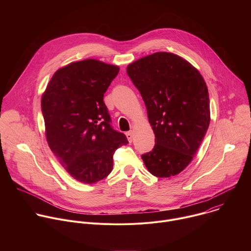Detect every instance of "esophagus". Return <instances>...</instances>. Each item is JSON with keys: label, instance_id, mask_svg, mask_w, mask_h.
<instances>
[{"label": "esophagus", "instance_id": "obj_1", "mask_svg": "<svg viewBox=\"0 0 251 251\" xmlns=\"http://www.w3.org/2000/svg\"><path fill=\"white\" fill-rule=\"evenodd\" d=\"M133 134H134V132H133L132 130H130V131H128V132L126 133V137H127V139H128V141H129V142H132Z\"/></svg>", "mask_w": 251, "mask_h": 251}]
</instances>
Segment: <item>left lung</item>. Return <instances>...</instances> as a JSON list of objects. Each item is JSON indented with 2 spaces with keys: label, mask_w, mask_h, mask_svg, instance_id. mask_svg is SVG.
<instances>
[{
  "label": "left lung",
  "mask_w": 251,
  "mask_h": 251,
  "mask_svg": "<svg viewBox=\"0 0 251 251\" xmlns=\"http://www.w3.org/2000/svg\"><path fill=\"white\" fill-rule=\"evenodd\" d=\"M145 102L155 146L142 155L158 177L180 174L192 162L210 121L206 84L189 61L171 52H155L127 66Z\"/></svg>",
  "instance_id": "8db88e82"
}]
</instances>
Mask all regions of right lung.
<instances>
[{
	"instance_id": "right-lung-1",
	"label": "right lung",
	"mask_w": 251,
	"mask_h": 251,
	"mask_svg": "<svg viewBox=\"0 0 251 251\" xmlns=\"http://www.w3.org/2000/svg\"><path fill=\"white\" fill-rule=\"evenodd\" d=\"M119 67L97 59L71 62L52 75L42 97L49 146L75 180L94 184L108 176L114 152L128 140L110 125L104 93Z\"/></svg>"
}]
</instances>
